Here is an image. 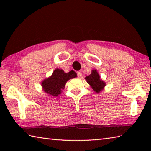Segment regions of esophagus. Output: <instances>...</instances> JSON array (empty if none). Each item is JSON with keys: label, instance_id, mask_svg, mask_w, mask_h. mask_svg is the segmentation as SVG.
I'll list each match as a JSON object with an SVG mask.
<instances>
[{"label": "esophagus", "instance_id": "1", "mask_svg": "<svg viewBox=\"0 0 151 151\" xmlns=\"http://www.w3.org/2000/svg\"><path fill=\"white\" fill-rule=\"evenodd\" d=\"M77 75L78 77H81L82 76V73L81 72V71H78L77 72Z\"/></svg>", "mask_w": 151, "mask_h": 151}]
</instances>
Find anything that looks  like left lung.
Instances as JSON below:
<instances>
[{
    "instance_id": "left-lung-1",
    "label": "left lung",
    "mask_w": 151,
    "mask_h": 151,
    "mask_svg": "<svg viewBox=\"0 0 151 151\" xmlns=\"http://www.w3.org/2000/svg\"><path fill=\"white\" fill-rule=\"evenodd\" d=\"M85 79L86 82L91 86L92 88L97 93L103 90V87L105 86V83L101 80L100 76L95 70L92 71L91 75L86 76Z\"/></svg>"
}]
</instances>
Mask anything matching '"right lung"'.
Listing matches in <instances>:
<instances>
[{"instance_id": "1", "label": "right lung", "mask_w": 151, "mask_h": 151, "mask_svg": "<svg viewBox=\"0 0 151 151\" xmlns=\"http://www.w3.org/2000/svg\"><path fill=\"white\" fill-rule=\"evenodd\" d=\"M76 77V73L71 70L69 73H65L62 69L55 70L52 75L48 78L42 82L43 90L47 94L53 96H57L61 93L66 81L70 78Z\"/></svg>"}]
</instances>
